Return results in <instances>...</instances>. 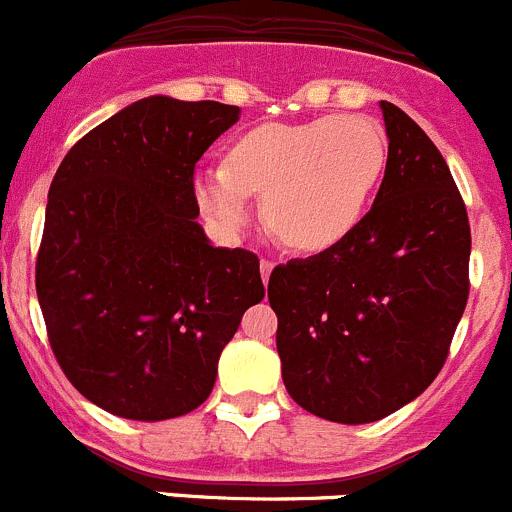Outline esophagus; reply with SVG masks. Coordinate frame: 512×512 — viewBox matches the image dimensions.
Here are the masks:
<instances>
[{
	"instance_id": "1",
	"label": "esophagus",
	"mask_w": 512,
	"mask_h": 512,
	"mask_svg": "<svg viewBox=\"0 0 512 512\" xmlns=\"http://www.w3.org/2000/svg\"><path fill=\"white\" fill-rule=\"evenodd\" d=\"M271 271H274V261L261 259V279H264V284H266V281H269Z\"/></svg>"
}]
</instances>
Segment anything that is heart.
Listing matches in <instances>:
<instances>
[{
	"instance_id": "obj_1",
	"label": "heart",
	"mask_w": 512,
	"mask_h": 512,
	"mask_svg": "<svg viewBox=\"0 0 512 512\" xmlns=\"http://www.w3.org/2000/svg\"><path fill=\"white\" fill-rule=\"evenodd\" d=\"M382 168L384 138L364 115L266 123L233 143L226 165L196 175V198L218 228L238 233L251 218V193H264L276 238L316 253L354 231Z\"/></svg>"
}]
</instances>
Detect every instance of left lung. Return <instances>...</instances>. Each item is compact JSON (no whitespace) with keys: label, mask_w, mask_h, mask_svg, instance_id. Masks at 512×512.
Masks as SVG:
<instances>
[{"label":"left lung","mask_w":512,"mask_h":512,"mask_svg":"<svg viewBox=\"0 0 512 512\" xmlns=\"http://www.w3.org/2000/svg\"><path fill=\"white\" fill-rule=\"evenodd\" d=\"M379 105L389 150L374 206L337 246L269 279L286 389L344 425L430 387L470 294V221L450 168L410 115Z\"/></svg>","instance_id":"1"}]
</instances>
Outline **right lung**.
Here are the masks:
<instances>
[{"mask_svg":"<svg viewBox=\"0 0 512 512\" xmlns=\"http://www.w3.org/2000/svg\"><path fill=\"white\" fill-rule=\"evenodd\" d=\"M236 105L153 95L82 135L50 186L34 284L72 387L125 420L188 415L264 299L259 256L213 248L193 173Z\"/></svg>","mask_w":512,"mask_h":512,"instance_id":"1","label":"right lung"}]
</instances>
